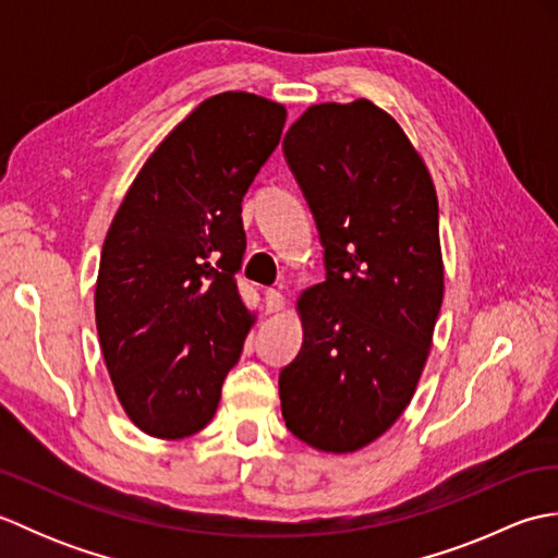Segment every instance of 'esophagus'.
Returning <instances> with one entry per match:
<instances>
[{
    "label": "esophagus",
    "mask_w": 558,
    "mask_h": 558,
    "mask_svg": "<svg viewBox=\"0 0 558 558\" xmlns=\"http://www.w3.org/2000/svg\"><path fill=\"white\" fill-rule=\"evenodd\" d=\"M264 294H266L264 306H266L268 314H276V312L282 310V306H286V298H282L280 290H266Z\"/></svg>",
    "instance_id": "obj_1"
}]
</instances>
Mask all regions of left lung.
I'll use <instances>...</instances> for the list:
<instances>
[{"label": "left lung", "instance_id": "8db88e82", "mask_svg": "<svg viewBox=\"0 0 558 558\" xmlns=\"http://www.w3.org/2000/svg\"><path fill=\"white\" fill-rule=\"evenodd\" d=\"M282 153L310 204L326 280L300 300L304 340L280 369L288 429L352 453L414 393L444 300L438 201L417 150L369 100L306 110Z\"/></svg>", "mask_w": 558, "mask_h": 558}]
</instances>
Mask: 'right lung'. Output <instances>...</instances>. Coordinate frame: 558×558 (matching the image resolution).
Listing matches in <instances>:
<instances>
[{
  "mask_svg": "<svg viewBox=\"0 0 558 558\" xmlns=\"http://www.w3.org/2000/svg\"><path fill=\"white\" fill-rule=\"evenodd\" d=\"M286 108L220 93L177 124L138 172L105 236L96 326L129 417L156 438L216 414L252 326L236 288L242 201L280 144Z\"/></svg>",
  "mask_w": 558,
  "mask_h": 558,
  "instance_id": "1",
  "label": "right lung"
}]
</instances>
